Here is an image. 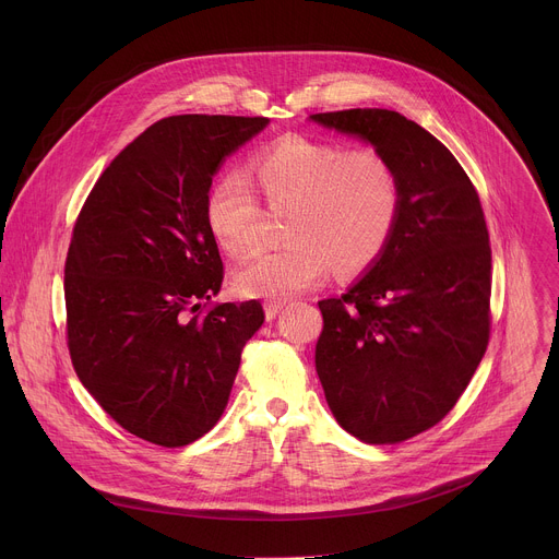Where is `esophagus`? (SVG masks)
<instances>
[{"instance_id": "obj_1", "label": "esophagus", "mask_w": 559, "mask_h": 559, "mask_svg": "<svg viewBox=\"0 0 559 559\" xmlns=\"http://www.w3.org/2000/svg\"><path fill=\"white\" fill-rule=\"evenodd\" d=\"M263 307H265V318L272 321V318H276L278 311L285 307V300H267Z\"/></svg>"}]
</instances>
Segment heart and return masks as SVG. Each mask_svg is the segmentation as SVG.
<instances>
[{"label": "heart", "mask_w": 559, "mask_h": 559, "mask_svg": "<svg viewBox=\"0 0 559 559\" xmlns=\"http://www.w3.org/2000/svg\"><path fill=\"white\" fill-rule=\"evenodd\" d=\"M252 181L270 212H287V243L254 254L236 274L250 296H292L321 281L365 272L384 252L401 214V179L371 147L285 134L250 162ZM238 175L212 181L205 221L229 254L250 252L261 238L263 207Z\"/></svg>", "instance_id": "1"}]
</instances>
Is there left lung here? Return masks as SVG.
I'll return each instance as SVG.
<instances>
[{"label": "left lung", "mask_w": 559, "mask_h": 559, "mask_svg": "<svg viewBox=\"0 0 559 559\" xmlns=\"http://www.w3.org/2000/svg\"><path fill=\"white\" fill-rule=\"evenodd\" d=\"M309 119L369 141L401 179V214L376 265L318 300L316 373L338 425L395 444L438 425L491 336V243L475 186L425 128L384 108Z\"/></svg>", "instance_id": "1"}]
</instances>
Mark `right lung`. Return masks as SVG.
Returning <instances> with one entry per match:
<instances>
[{
	"label": "right lung",
	"mask_w": 559,
	"mask_h": 559,
	"mask_svg": "<svg viewBox=\"0 0 559 559\" xmlns=\"http://www.w3.org/2000/svg\"><path fill=\"white\" fill-rule=\"evenodd\" d=\"M267 117L175 115L102 173L63 265L66 343L102 409L156 447H186L221 418L259 300L214 302L223 261L205 194L223 158Z\"/></svg>",
	"instance_id": "obj_1"
}]
</instances>
